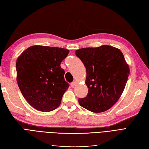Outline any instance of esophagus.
<instances>
[{
  "mask_svg": "<svg viewBox=\"0 0 149 149\" xmlns=\"http://www.w3.org/2000/svg\"><path fill=\"white\" fill-rule=\"evenodd\" d=\"M76 81H73V82H72L71 83V86L73 88V87H74V86L76 85Z\"/></svg>",
  "mask_w": 149,
  "mask_h": 149,
  "instance_id": "1",
  "label": "esophagus"
}]
</instances>
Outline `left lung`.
<instances>
[{"mask_svg":"<svg viewBox=\"0 0 149 149\" xmlns=\"http://www.w3.org/2000/svg\"><path fill=\"white\" fill-rule=\"evenodd\" d=\"M76 55L86 68V97L79 99L81 106L93 112H102L113 106L123 94L130 70L123 53L109 45L83 48Z\"/></svg>","mask_w":149,"mask_h":149,"instance_id":"1","label":"left lung"}]
</instances>
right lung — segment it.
Instances as JSON below:
<instances>
[{"instance_id":"add662e5","label":"right lung","mask_w":149,"mask_h":149,"mask_svg":"<svg viewBox=\"0 0 149 149\" xmlns=\"http://www.w3.org/2000/svg\"><path fill=\"white\" fill-rule=\"evenodd\" d=\"M69 52L63 48L34 45L18 57L17 84L26 101L35 109L49 112L60 105L70 86L60 64Z\"/></svg>"}]
</instances>
